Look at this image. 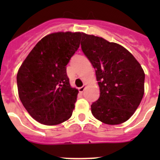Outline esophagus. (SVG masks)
Listing matches in <instances>:
<instances>
[{
  "label": "esophagus",
  "instance_id": "esophagus-1",
  "mask_svg": "<svg viewBox=\"0 0 160 160\" xmlns=\"http://www.w3.org/2000/svg\"><path fill=\"white\" fill-rule=\"evenodd\" d=\"M85 88H86V85H83L82 87H79V88H78V90H79V92H80V93H82V92H83V91H84Z\"/></svg>",
  "mask_w": 160,
  "mask_h": 160
}]
</instances>
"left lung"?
Wrapping results in <instances>:
<instances>
[{
    "instance_id": "left-lung-1",
    "label": "left lung",
    "mask_w": 160,
    "mask_h": 160,
    "mask_svg": "<svg viewBox=\"0 0 160 160\" xmlns=\"http://www.w3.org/2000/svg\"><path fill=\"white\" fill-rule=\"evenodd\" d=\"M82 50L95 69L100 96L92 103L94 118L109 125L129 119L144 94L145 73L135 57L114 42L82 34Z\"/></svg>"
}]
</instances>
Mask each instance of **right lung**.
<instances>
[{"instance_id":"add662e5","label":"right lung","mask_w":160,"mask_h":160,"mask_svg":"<svg viewBox=\"0 0 160 160\" xmlns=\"http://www.w3.org/2000/svg\"><path fill=\"white\" fill-rule=\"evenodd\" d=\"M82 35L58 32L44 37L18 70L20 100L40 123L57 125L71 117L78 90L70 87L66 65L79 48Z\"/></svg>"}]
</instances>
